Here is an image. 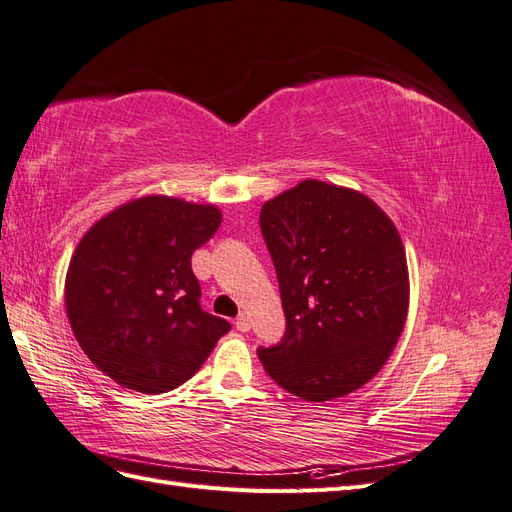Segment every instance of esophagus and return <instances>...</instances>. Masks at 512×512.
<instances>
[{
    "instance_id": "34e87169",
    "label": "esophagus",
    "mask_w": 512,
    "mask_h": 512,
    "mask_svg": "<svg viewBox=\"0 0 512 512\" xmlns=\"http://www.w3.org/2000/svg\"><path fill=\"white\" fill-rule=\"evenodd\" d=\"M235 327H237V331L247 333V331H250V327H252V324H250V318H247L245 314H241V316L237 318V322H235Z\"/></svg>"
}]
</instances>
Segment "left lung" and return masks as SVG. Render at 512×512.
Here are the masks:
<instances>
[{
    "instance_id": "obj_1",
    "label": "left lung",
    "mask_w": 512,
    "mask_h": 512,
    "mask_svg": "<svg viewBox=\"0 0 512 512\" xmlns=\"http://www.w3.org/2000/svg\"><path fill=\"white\" fill-rule=\"evenodd\" d=\"M286 333L258 348L267 374L305 401L374 378L408 316V265L395 224L361 192L301 181L260 209Z\"/></svg>"
}]
</instances>
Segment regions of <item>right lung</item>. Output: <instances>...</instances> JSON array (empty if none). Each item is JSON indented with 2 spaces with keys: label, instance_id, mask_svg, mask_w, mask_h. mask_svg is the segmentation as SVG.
Returning <instances> with one entry per match:
<instances>
[{
  "label": "right lung",
  "instance_id": "add662e5",
  "mask_svg": "<svg viewBox=\"0 0 512 512\" xmlns=\"http://www.w3.org/2000/svg\"><path fill=\"white\" fill-rule=\"evenodd\" d=\"M220 224L213 205L145 196L85 232L66 275V312L76 342L108 378L147 395L173 391L230 331L200 307L192 271V254Z\"/></svg>",
  "mask_w": 512,
  "mask_h": 512
}]
</instances>
